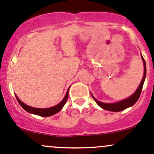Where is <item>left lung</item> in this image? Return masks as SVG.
Masks as SVG:
<instances>
[{
    "mask_svg": "<svg viewBox=\"0 0 154 154\" xmlns=\"http://www.w3.org/2000/svg\"><path fill=\"white\" fill-rule=\"evenodd\" d=\"M142 59L143 61V64H144V75L143 78L142 79V82L140 83V86L138 87L136 92L133 94L132 95H131L129 97L125 99V100H121V101L117 102V103H103V102H100L98 100H96L95 97H93V95H92V98L94 99L95 102H96L97 105L101 107L102 109L108 111H111V112H120V111H123L125 109L128 108V107L131 106L137 101V100L139 99V97L140 96V94H141L142 90H143V87L144 84V82H145V75H146V64H145V59L142 56Z\"/></svg>",
    "mask_w": 154,
    "mask_h": 154,
    "instance_id": "1",
    "label": "left lung"
}]
</instances>
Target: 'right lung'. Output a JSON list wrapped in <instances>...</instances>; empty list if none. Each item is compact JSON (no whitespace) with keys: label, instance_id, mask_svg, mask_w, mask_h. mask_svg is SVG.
<instances>
[{"label":"right lung","instance_id":"1","mask_svg":"<svg viewBox=\"0 0 154 154\" xmlns=\"http://www.w3.org/2000/svg\"><path fill=\"white\" fill-rule=\"evenodd\" d=\"M68 91H69V88L67 91V93H66L65 96L63 98V100L60 102L59 104L57 105L54 106L50 107V108H47V109H39V108H34V107H31L29 106L26 105L23 103L19 98H18L17 95H15L16 98H17L18 103H20V105L23 108V109H25L26 112H29L31 114H34V115H39V116L41 117H50L52 116V115H55L57 114V112H59V111L62 109L63 108V106L65 104L66 101L67 100V97H68Z\"/></svg>","mask_w":154,"mask_h":154}]
</instances>
